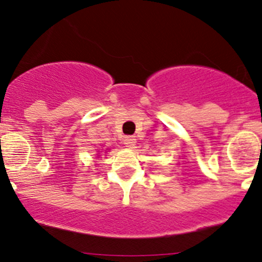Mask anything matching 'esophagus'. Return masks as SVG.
<instances>
[{"label":"esophagus","instance_id":"obj_1","mask_svg":"<svg viewBox=\"0 0 262 262\" xmlns=\"http://www.w3.org/2000/svg\"><path fill=\"white\" fill-rule=\"evenodd\" d=\"M123 141H124V144L127 145L128 147H134L135 143H137V139H135V137H133V135H128V137H124Z\"/></svg>","mask_w":262,"mask_h":262}]
</instances>
